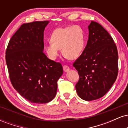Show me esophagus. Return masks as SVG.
<instances>
[{"mask_svg": "<svg viewBox=\"0 0 128 128\" xmlns=\"http://www.w3.org/2000/svg\"><path fill=\"white\" fill-rule=\"evenodd\" d=\"M63 70H64V72H67L70 70V68L67 66H63Z\"/></svg>", "mask_w": 128, "mask_h": 128, "instance_id": "1", "label": "esophagus"}]
</instances>
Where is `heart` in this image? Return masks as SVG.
<instances>
[{
	"label": "heart",
	"instance_id": "heart-1",
	"mask_svg": "<svg viewBox=\"0 0 128 128\" xmlns=\"http://www.w3.org/2000/svg\"><path fill=\"white\" fill-rule=\"evenodd\" d=\"M86 43V34L81 26L73 25L56 29L50 36V42L44 46V50L54 60L61 49L62 55L68 60H75L82 54Z\"/></svg>",
	"mask_w": 128,
	"mask_h": 128
}]
</instances>
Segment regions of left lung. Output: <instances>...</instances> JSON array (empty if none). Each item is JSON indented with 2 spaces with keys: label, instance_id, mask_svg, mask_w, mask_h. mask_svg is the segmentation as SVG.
I'll list each match as a JSON object with an SVG mask.
<instances>
[{
  "label": "left lung",
  "instance_id": "1",
  "mask_svg": "<svg viewBox=\"0 0 128 128\" xmlns=\"http://www.w3.org/2000/svg\"><path fill=\"white\" fill-rule=\"evenodd\" d=\"M88 40L81 55L73 63L79 79L78 95L86 101L104 96L115 82L118 74V52L114 40L97 22L88 26Z\"/></svg>",
  "mask_w": 128,
  "mask_h": 128
}]
</instances>
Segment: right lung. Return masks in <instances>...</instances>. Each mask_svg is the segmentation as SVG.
Listing matches in <instances>:
<instances>
[{"instance_id":"obj_1","label":"right lung","mask_w":128,"mask_h":128,"mask_svg":"<svg viewBox=\"0 0 128 128\" xmlns=\"http://www.w3.org/2000/svg\"><path fill=\"white\" fill-rule=\"evenodd\" d=\"M49 21L23 24L6 50V62L13 87L32 103L46 104L55 98L63 69L44 54V30Z\"/></svg>"}]
</instances>
